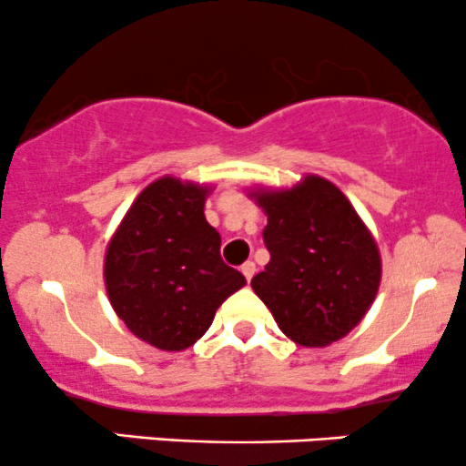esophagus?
<instances>
[{
  "label": "esophagus",
  "mask_w": 466,
  "mask_h": 466,
  "mask_svg": "<svg viewBox=\"0 0 466 466\" xmlns=\"http://www.w3.org/2000/svg\"><path fill=\"white\" fill-rule=\"evenodd\" d=\"M240 274H243V276H245V280L249 282V280H251V276L256 274V265L251 263V260H248V263L240 265Z\"/></svg>",
  "instance_id": "esophagus-1"
}]
</instances>
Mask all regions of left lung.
<instances>
[{"label": "left lung", "mask_w": 466, "mask_h": 466, "mask_svg": "<svg viewBox=\"0 0 466 466\" xmlns=\"http://www.w3.org/2000/svg\"><path fill=\"white\" fill-rule=\"evenodd\" d=\"M267 215L271 258L251 289L296 344L322 349L370 311L381 285V254L363 218L333 181L304 175L291 188L248 190Z\"/></svg>", "instance_id": "left-lung-1"}]
</instances>
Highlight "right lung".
<instances>
[{
  "mask_svg": "<svg viewBox=\"0 0 466 466\" xmlns=\"http://www.w3.org/2000/svg\"><path fill=\"white\" fill-rule=\"evenodd\" d=\"M212 190L215 184L164 175L136 197L106 243L111 307L137 339L159 350L190 349L245 285L221 260V234L203 215Z\"/></svg>",
  "mask_w": 466,
  "mask_h": 466,
  "instance_id": "1",
  "label": "right lung"
}]
</instances>
